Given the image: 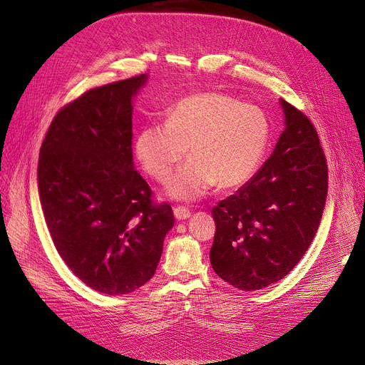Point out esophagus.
<instances>
[{"instance_id": "34e87169", "label": "esophagus", "mask_w": 365, "mask_h": 365, "mask_svg": "<svg viewBox=\"0 0 365 365\" xmlns=\"http://www.w3.org/2000/svg\"><path fill=\"white\" fill-rule=\"evenodd\" d=\"M173 214L176 217V220H186V218L190 217V211L186 207H175Z\"/></svg>"}]
</instances>
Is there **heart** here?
I'll list each match as a JSON object with an SVG mask.
<instances>
[{
    "instance_id": "1",
    "label": "heart",
    "mask_w": 365,
    "mask_h": 365,
    "mask_svg": "<svg viewBox=\"0 0 365 365\" xmlns=\"http://www.w3.org/2000/svg\"><path fill=\"white\" fill-rule=\"evenodd\" d=\"M269 133L262 110L208 91L185 96L168 111L165 123L145 126L135 151L145 172L165 182L189 147L190 160L165 193L172 200L195 201L217 183L222 189L244 185L262 160Z\"/></svg>"
}]
</instances>
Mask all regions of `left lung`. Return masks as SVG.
Wrapping results in <instances>:
<instances>
[{"instance_id":"left-lung-1","label":"left lung","mask_w":365,"mask_h":365,"mask_svg":"<svg viewBox=\"0 0 365 365\" xmlns=\"http://www.w3.org/2000/svg\"><path fill=\"white\" fill-rule=\"evenodd\" d=\"M284 130L258 172L211 211L214 272L240 290L283 279L317 233L327 198V164L308 117L280 100Z\"/></svg>"}]
</instances>
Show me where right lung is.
Segmentation results:
<instances>
[{"mask_svg": "<svg viewBox=\"0 0 365 365\" xmlns=\"http://www.w3.org/2000/svg\"><path fill=\"white\" fill-rule=\"evenodd\" d=\"M139 75L85 92L54 117L39 151L38 190L56 250L96 292L126 295L155 273L168 204H154L132 153Z\"/></svg>", "mask_w": 365, "mask_h": 365, "instance_id": "add662e5", "label": "right lung"}]
</instances>
